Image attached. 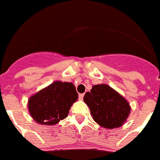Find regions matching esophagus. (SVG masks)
I'll return each instance as SVG.
<instances>
[{
  "mask_svg": "<svg viewBox=\"0 0 160 160\" xmlns=\"http://www.w3.org/2000/svg\"><path fill=\"white\" fill-rule=\"evenodd\" d=\"M83 97H84L83 93H80V94L78 95V99L79 100H82V99H83Z\"/></svg>",
  "mask_w": 160,
  "mask_h": 160,
  "instance_id": "obj_1",
  "label": "esophagus"
}]
</instances>
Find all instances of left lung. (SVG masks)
I'll return each instance as SVG.
<instances>
[{
    "instance_id": "obj_1",
    "label": "left lung",
    "mask_w": 160,
    "mask_h": 160,
    "mask_svg": "<svg viewBox=\"0 0 160 160\" xmlns=\"http://www.w3.org/2000/svg\"><path fill=\"white\" fill-rule=\"evenodd\" d=\"M83 100L90 108L93 120L104 128L121 126L131 112L127 101L106 84L94 85L86 92Z\"/></svg>"
}]
</instances>
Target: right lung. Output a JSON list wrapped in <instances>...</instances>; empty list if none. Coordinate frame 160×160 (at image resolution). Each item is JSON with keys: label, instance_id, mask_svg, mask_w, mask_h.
<instances>
[{"label": "right lung", "instance_id": "right-lung-1", "mask_svg": "<svg viewBox=\"0 0 160 160\" xmlns=\"http://www.w3.org/2000/svg\"><path fill=\"white\" fill-rule=\"evenodd\" d=\"M78 99L73 84L57 81L29 98V113L38 123L55 125L66 118L70 107Z\"/></svg>", "mask_w": 160, "mask_h": 160}]
</instances>
